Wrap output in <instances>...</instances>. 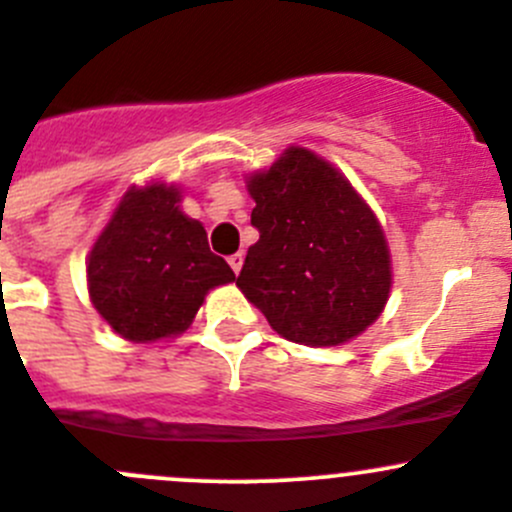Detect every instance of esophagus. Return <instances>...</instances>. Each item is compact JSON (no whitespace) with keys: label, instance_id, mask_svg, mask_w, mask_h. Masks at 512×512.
<instances>
[{"label":"esophagus","instance_id":"1","mask_svg":"<svg viewBox=\"0 0 512 512\" xmlns=\"http://www.w3.org/2000/svg\"><path fill=\"white\" fill-rule=\"evenodd\" d=\"M229 266L234 268V273H239L241 271V266H244V254H234V256H229Z\"/></svg>","mask_w":512,"mask_h":512}]
</instances>
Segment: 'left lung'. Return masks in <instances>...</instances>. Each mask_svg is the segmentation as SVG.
Wrapping results in <instances>:
<instances>
[{"label":"left lung","mask_w":512,"mask_h":512,"mask_svg":"<svg viewBox=\"0 0 512 512\" xmlns=\"http://www.w3.org/2000/svg\"><path fill=\"white\" fill-rule=\"evenodd\" d=\"M249 191L258 241L236 286L271 328L303 346H338L388 301L391 256L373 211L321 156L291 146Z\"/></svg>","instance_id":"obj_1"}]
</instances>
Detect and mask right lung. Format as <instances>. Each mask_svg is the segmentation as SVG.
<instances>
[{"mask_svg":"<svg viewBox=\"0 0 512 512\" xmlns=\"http://www.w3.org/2000/svg\"><path fill=\"white\" fill-rule=\"evenodd\" d=\"M179 201V189L166 184L126 191L89 254L91 303L134 343L186 331L206 293L236 278Z\"/></svg>","mask_w":512,"mask_h":512,"instance_id":"1","label":"right lung"}]
</instances>
